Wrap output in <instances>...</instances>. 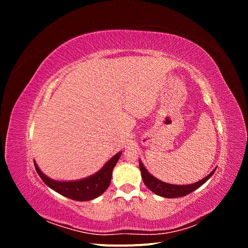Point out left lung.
<instances>
[{"label": "left lung", "instance_id": "1", "mask_svg": "<svg viewBox=\"0 0 248 248\" xmlns=\"http://www.w3.org/2000/svg\"><path fill=\"white\" fill-rule=\"evenodd\" d=\"M140 169L141 172L142 181H144L145 185L148 187V188L155 194H157V196H160L162 198H168V199L184 197V196H187V194L191 193L192 191L198 189L199 187L202 186L205 182H207L210 179V177L214 174V171L216 170L215 168L209 175H207L205 178H202V180H200V181L196 183L187 184V185H176V184H170V183L163 182L161 180L157 179L156 177L150 174L140 160Z\"/></svg>", "mask_w": 248, "mask_h": 248}]
</instances>
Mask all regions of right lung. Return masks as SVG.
<instances>
[{
  "mask_svg": "<svg viewBox=\"0 0 248 248\" xmlns=\"http://www.w3.org/2000/svg\"><path fill=\"white\" fill-rule=\"evenodd\" d=\"M121 154L122 152H119L112 156L95 174L79 180H73V181H58V180H54L43 174L35 160L34 166L42 181L49 188L71 200L86 202L98 198L108 189V187L110 184L112 170H114Z\"/></svg>",
  "mask_w": 248,
  "mask_h": 248,
  "instance_id": "obj_1",
  "label": "right lung"
}]
</instances>
